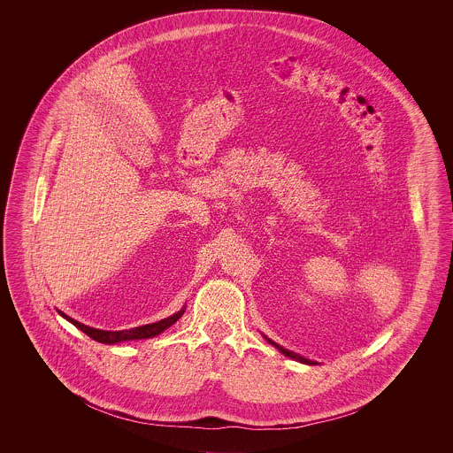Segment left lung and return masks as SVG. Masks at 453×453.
Masks as SVG:
<instances>
[{
  "label": "left lung",
  "instance_id": "8db88e82",
  "mask_svg": "<svg viewBox=\"0 0 453 453\" xmlns=\"http://www.w3.org/2000/svg\"><path fill=\"white\" fill-rule=\"evenodd\" d=\"M263 338H265L270 345L275 346V348L280 351L281 355H285V357H288V358H294V360H297V362H301V364H305V365H316V362L307 360V358H303L301 355H297V353H294V351H290V349H287V348H283V346L277 345V343H275V342H272L268 336H265V334H263Z\"/></svg>",
  "mask_w": 453,
  "mask_h": 453
}]
</instances>
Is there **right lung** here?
Returning <instances> with one entry per match:
<instances>
[{
	"mask_svg": "<svg viewBox=\"0 0 453 453\" xmlns=\"http://www.w3.org/2000/svg\"><path fill=\"white\" fill-rule=\"evenodd\" d=\"M65 321L76 326L80 331H83L88 334L91 340L98 342V343H105V345H115V343H122V342H132V340H148V338H154L157 334H161L165 329H168L170 326L176 323L183 312H185V305L170 318H165L157 323L144 324V326H137L132 329H124V331H105V329H96V327H89L87 324L80 323L69 316H65L63 311H58Z\"/></svg>",
	"mask_w": 453,
	"mask_h": 453,
	"instance_id": "right-lung-1",
	"label": "right lung"
}]
</instances>
